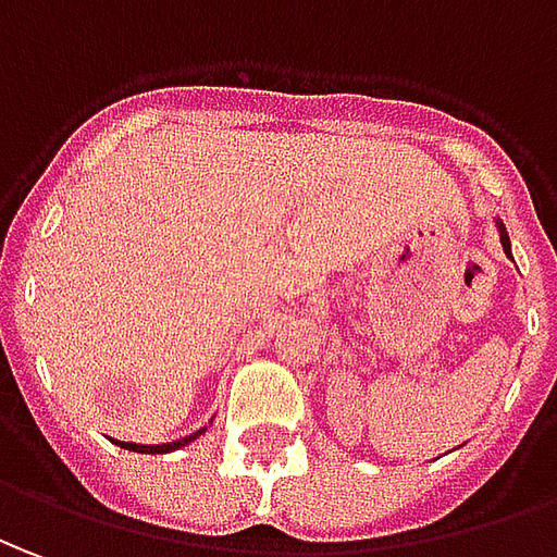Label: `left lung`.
I'll use <instances>...</instances> for the list:
<instances>
[{"label": "left lung", "mask_w": 557, "mask_h": 557, "mask_svg": "<svg viewBox=\"0 0 557 557\" xmlns=\"http://www.w3.org/2000/svg\"><path fill=\"white\" fill-rule=\"evenodd\" d=\"M494 224H497V233H500V245H504V255L509 257V260H512V245H509V233H506L504 221H500V218H497V221H494Z\"/></svg>", "instance_id": "left-lung-1"}]
</instances>
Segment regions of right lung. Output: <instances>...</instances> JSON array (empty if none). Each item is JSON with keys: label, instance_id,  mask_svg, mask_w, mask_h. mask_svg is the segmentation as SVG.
Masks as SVG:
<instances>
[{"label": "right lung", "instance_id": "obj_1", "mask_svg": "<svg viewBox=\"0 0 557 557\" xmlns=\"http://www.w3.org/2000/svg\"><path fill=\"white\" fill-rule=\"evenodd\" d=\"M209 431V428H199L197 433H190V436H182V440H172V443H160V446H141V443H121V440H111L114 446L126 448V451H141V455H166V451H175V448L182 446H190L197 436H202V433Z\"/></svg>", "mask_w": 557, "mask_h": 557}]
</instances>
